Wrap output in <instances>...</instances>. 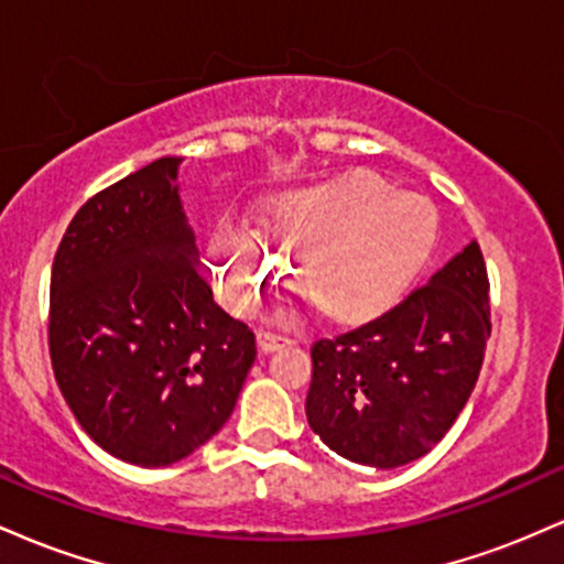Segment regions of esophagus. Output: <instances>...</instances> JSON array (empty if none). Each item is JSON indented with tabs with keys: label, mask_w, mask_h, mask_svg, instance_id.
I'll return each instance as SVG.
<instances>
[{
	"label": "esophagus",
	"mask_w": 564,
	"mask_h": 564,
	"mask_svg": "<svg viewBox=\"0 0 564 564\" xmlns=\"http://www.w3.org/2000/svg\"><path fill=\"white\" fill-rule=\"evenodd\" d=\"M291 341H294L291 336L270 332V328H260V332H257V345H260L262 352H273V349L283 347V345H291Z\"/></svg>",
	"instance_id": "esophagus-1"
}]
</instances>
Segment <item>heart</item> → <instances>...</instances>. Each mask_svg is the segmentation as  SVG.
<instances>
[{
  "mask_svg": "<svg viewBox=\"0 0 564 564\" xmlns=\"http://www.w3.org/2000/svg\"><path fill=\"white\" fill-rule=\"evenodd\" d=\"M437 212L419 193H400L379 174L355 170L270 206L260 238L223 225L212 238L219 291L251 313L300 260V289L323 318L360 323L384 313L430 260Z\"/></svg>",
  "mask_w": 564,
  "mask_h": 564,
  "instance_id": "heart-1",
  "label": "heart"
}]
</instances>
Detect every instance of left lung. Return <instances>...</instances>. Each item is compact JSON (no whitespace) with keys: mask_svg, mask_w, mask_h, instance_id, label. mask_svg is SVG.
<instances>
[{"mask_svg":"<svg viewBox=\"0 0 564 564\" xmlns=\"http://www.w3.org/2000/svg\"><path fill=\"white\" fill-rule=\"evenodd\" d=\"M490 281L471 241L379 318L313 345L307 422L334 453L394 469L430 453L467 405L490 336Z\"/></svg>","mask_w":564,"mask_h":564,"instance_id":"left-lung-1","label":"left lung"}]
</instances>
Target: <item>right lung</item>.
<instances>
[{"instance_id": "obj_1", "label": "right lung", "mask_w": 564, "mask_h": 564, "mask_svg": "<svg viewBox=\"0 0 564 564\" xmlns=\"http://www.w3.org/2000/svg\"><path fill=\"white\" fill-rule=\"evenodd\" d=\"M180 159L102 187L50 278V358L82 430L121 462L166 467L223 430L254 332L212 300L177 193Z\"/></svg>"}]
</instances>
